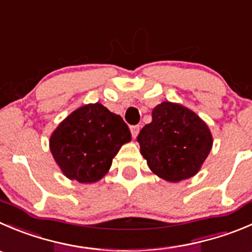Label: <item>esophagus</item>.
<instances>
[{"mask_svg":"<svg viewBox=\"0 0 252 252\" xmlns=\"http://www.w3.org/2000/svg\"><path fill=\"white\" fill-rule=\"evenodd\" d=\"M139 130H140V126H130V131H131V135H133V138H136V136H138Z\"/></svg>","mask_w":252,"mask_h":252,"instance_id":"obj_1","label":"esophagus"}]
</instances>
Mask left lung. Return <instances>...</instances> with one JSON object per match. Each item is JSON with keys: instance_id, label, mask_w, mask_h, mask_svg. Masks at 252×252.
<instances>
[{"instance_id": "8db88e82", "label": "left lung", "mask_w": 252, "mask_h": 252, "mask_svg": "<svg viewBox=\"0 0 252 252\" xmlns=\"http://www.w3.org/2000/svg\"><path fill=\"white\" fill-rule=\"evenodd\" d=\"M151 117L136 138L149 168L168 182L197 175L213 146L206 122L187 107L168 101L158 104Z\"/></svg>"}]
</instances>
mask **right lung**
<instances>
[{"instance_id":"1","label":"right lung","mask_w":252,"mask_h":252,"mask_svg":"<svg viewBox=\"0 0 252 252\" xmlns=\"http://www.w3.org/2000/svg\"><path fill=\"white\" fill-rule=\"evenodd\" d=\"M130 140L122 117L97 102L80 107L61 122L51 133L49 148L69 180L94 183L104 177L119 149Z\"/></svg>"}]
</instances>
